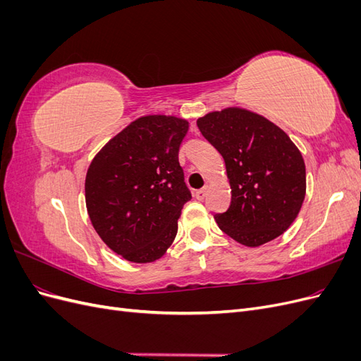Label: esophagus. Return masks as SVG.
<instances>
[{"mask_svg":"<svg viewBox=\"0 0 361 361\" xmlns=\"http://www.w3.org/2000/svg\"><path fill=\"white\" fill-rule=\"evenodd\" d=\"M206 194H207V188L204 187V188H202V190H199V191H195V199L203 202L204 197H206Z\"/></svg>","mask_w":361,"mask_h":361,"instance_id":"1","label":"esophagus"}]
</instances>
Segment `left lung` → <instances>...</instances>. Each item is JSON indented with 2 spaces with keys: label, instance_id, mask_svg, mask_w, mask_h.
Wrapping results in <instances>:
<instances>
[{
  "label": "left lung",
  "instance_id": "obj_1",
  "mask_svg": "<svg viewBox=\"0 0 361 361\" xmlns=\"http://www.w3.org/2000/svg\"><path fill=\"white\" fill-rule=\"evenodd\" d=\"M202 135L226 162L232 202L214 218L221 231L247 247L286 232L305 197V166L285 130L244 108H226L197 120Z\"/></svg>",
  "mask_w": 361,
  "mask_h": 361
}]
</instances>
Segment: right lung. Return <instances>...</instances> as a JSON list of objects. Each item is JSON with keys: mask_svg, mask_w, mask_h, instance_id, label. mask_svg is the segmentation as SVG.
Segmentation results:
<instances>
[{"mask_svg": "<svg viewBox=\"0 0 361 361\" xmlns=\"http://www.w3.org/2000/svg\"><path fill=\"white\" fill-rule=\"evenodd\" d=\"M188 122L145 116L99 150L85 176V204L96 233L116 255L149 264L166 255L191 192L179 147Z\"/></svg>", "mask_w": 361, "mask_h": 361, "instance_id": "1", "label": "right lung"}]
</instances>
